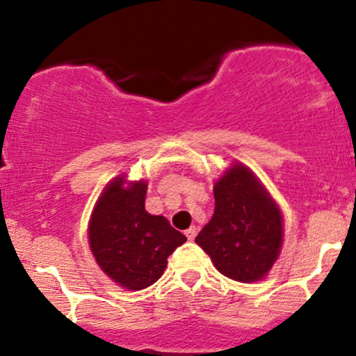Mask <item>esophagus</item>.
I'll return each mask as SVG.
<instances>
[{"instance_id":"1","label":"esophagus","mask_w":356,"mask_h":356,"mask_svg":"<svg viewBox=\"0 0 356 356\" xmlns=\"http://www.w3.org/2000/svg\"><path fill=\"white\" fill-rule=\"evenodd\" d=\"M186 236H187V239H189V241H194L195 236H197V227H195V226H191L189 229L186 231Z\"/></svg>"}]
</instances>
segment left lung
<instances>
[{"label": "left lung", "mask_w": 356, "mask_h": 356, "mask_svg": "<svg viewBox=\"0 0 356 356\" xmlns=\"http://www.w3.org/2000/svg\"><path fill=\"white\" fill-rule=\"evenodd\" d=\"M212 219L195 243L219 273L241 283L261 281L283 244V216L248 167L234 164L214 184Z\"/></svg>", "instance_id": "8db88e82"}]
</instances>
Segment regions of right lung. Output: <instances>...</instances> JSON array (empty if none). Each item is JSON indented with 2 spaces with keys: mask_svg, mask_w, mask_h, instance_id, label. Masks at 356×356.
<instances>
[{
  "mask_svg": "<svg viewBox=\"0 0 356 356\" xmlns=\"http://www.w3.org/2000/svg\"><path fill=\"white\" fill-rule=\"evenodd\" d=\"M147 184L115 177L102 192L88 224V243L102 271L122 288L138 291L162 276L186 236L164 216L145 211Z\"/></svg>",
  "mask_w": 356,
  "mask_h": 356,
  "instance_id": "add662e5",
  "label": "right lung"
}]
</instances>
